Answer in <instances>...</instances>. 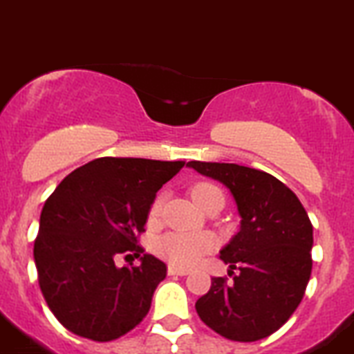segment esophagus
Instances as JSON below:
<instances>
[{"mask_svg":"<svg viewBox=\"0 0 354 354\" xmlns=\"http://www.w3.org/2000/svg\"><path fill=\"white\" fill-rule=\"evenodd\" d=\"M167 273H169V275H180V277H185V275H189V270L176 268V266H169V268H167Z\"/></svg>","mask_w":354,"mask_h":354,"instance_id":"1","label":"esophagus"}]
</instances>
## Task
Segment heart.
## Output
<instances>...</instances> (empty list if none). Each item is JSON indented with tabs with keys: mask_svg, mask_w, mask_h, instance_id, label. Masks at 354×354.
<instances>
[{
	"mask_svg": "<svg viewBox=\"0 0 354 354\" xmlns=\"http://www.w3.org/2000/svg\"><path fill=\"white\" fill-rule=\"evenodd\" d=\"M194 203L201 209L208 205V201L213 196H222V190L218 187L206 181L196 183L190 189ZM162 209V197H155L153 203L149 205L148 221L153 224L158 221ZM216 248V238L212 232H167L164 236L155 241V252L162 259L167 261L171 266L176 268H194L196 264L201 263V259L206 254L213 252Z\"/></svg>",
	"mask_w": 354,
	"mask_h": 354,
	"instance_id": "heart-1",
	"label": "heart"
}]
</instances>
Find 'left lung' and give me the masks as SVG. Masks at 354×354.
Returning <instances> with one entry per match:
<instances>
[{
	"label": "left lung",
	"instance_id": "8db88e82",
	"mask_svg": "<svg viewBox=\"0 0 354 354\" xmlns=\"http://www.w3.org/2000/svg\"><path fill=\"white\" fill-rule=\"evenodd\" d=\"M189 167L222 181L241 216L240 231L221 250L232 280L213 277L209 291L196 301L197 314L229 340L272 335L300 305L310 279V218L295 192L264 171L199 160Z\"/></svg>",
	"mask_w": 354,
	"mask_h": 354
}]
</instances>
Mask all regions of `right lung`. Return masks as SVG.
<instances>
[{
    "instance_id": "1",
    "label": "right lung",
    "mask_w": 354,
    "mask_h": 354,
    "mask_svg": "<svg viewBox=\"0 0 354 354\" xmlns=\"http://www.w3.org/2000/svg\"><path fill=\"white\" fill-rule=\"evenodd\" d=\"M183 165L102 157L47 197L33 256L44 298L68 332L109 342L145 319L167 266L145 254L139 234L162 185ZM120 257H141L142 264L118 269Z\"/></svg>"
}]
</instances>
